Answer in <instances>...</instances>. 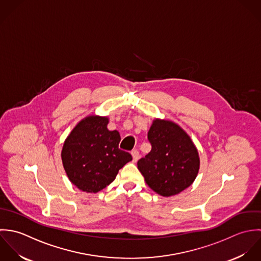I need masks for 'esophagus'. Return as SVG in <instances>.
Instances as JSON below:
<instances>
[{
  "instance_id": "34e87169",
  "label": "esophagus",
  "mask_w": 261,
  "mask_h": 261,
  "mask_svg": "<svg viewBox=\"0 0 261 261\" xmlns=\"http://www.w3.org/2000/svg\"><path fill=\"white\" fill-rule=\"evenodd\" d=\"M131 154H132V157H133V162H136V161L138 160V158H139V152H138V150H137V149L132 150Z\"/></svg>"
}]
</instances>
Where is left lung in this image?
I'll list each match as a JSON object with an SVG mask.
<instances>
[{"instance_id": "1", "label": "left lung", "mask_w": 261, "mask_h": 261, "mask_svg": "<svg viewBox=\"0 0 261 261\" xmlns=\"http://www.w3.org/2000/svg\"><path fill=\"white\" fill-rule=\"evenodd\" d=\"M147 137L151 151L137 166L148 187L163 197L188 189L200 169L198 149L188 133L172 121L154 119Z\"/></svg>"}]
</instances>
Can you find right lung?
I'll return each instance as SVG.
<instances>
[{
    "mask_svg": "<svg viewBox=\"0 0 261 261\" xmlns=\"http://www.w3.org/2000/svg\"><path fill=\"white\" fill-rule=\"evenodd\" d=\"M108 117L87 116L63 143V168L68 179L83 192H100L132 160L130 153L119 149L120 134L117 130H108Z\"/></svg>",
    "mask_w": 261,
    "mask_h": 261,
    "instance_id": "right-lung-1",
    "label": "right lung"
}]
</instances>
